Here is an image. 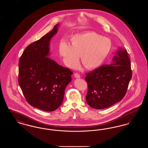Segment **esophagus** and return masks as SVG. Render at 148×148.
<instances>
[{
    "instance_id": "1",
    "label": "esophagus",
    "mask_w": 148,
    "mask_h": 148,
    "mask_svg": "<svg viewBox=\"0 0 148 148\" xmlns=\"http://www.w3.org/2000/svg\"><path fill=\"white\" fill-rule=\"evenodd\" d=\"M74 77H76V78H80V75L78 73H75L74 74Z\"/></svg>"
}]
</instances>
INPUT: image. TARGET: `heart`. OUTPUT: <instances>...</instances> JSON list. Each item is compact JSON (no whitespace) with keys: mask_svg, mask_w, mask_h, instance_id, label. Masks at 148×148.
I'll list each match as a JSON object with an SVG mask.
<instances>
[{"mask_svg":"<svg viewBox=\"0 0 148 148\" xmlns=\"http://www.w3.org/2000/svg\"><path fill=\"white\" fill-rule=\"evenodd\" d=\"M71 45L62 41L59 53L64 63L69 68H75L79 63V56L85 68L97 69L109 56L112 47L111 41L94 32H86L73 35Z\"/></svg>","mask_w":148,"mask_h":148,"instance_id":"heart-1","label":"heart"}]
</instances>
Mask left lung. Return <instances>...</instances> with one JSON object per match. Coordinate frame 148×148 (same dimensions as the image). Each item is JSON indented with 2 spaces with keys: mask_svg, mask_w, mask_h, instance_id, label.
Returning a JSON list of instances; mask_svg holds the SVG:
<instances>
[{
  "mask_svg": "<svg viewBox=\"0 0 148 148\" xmlns=\"http://www.w3.org/2000/svg\"><path fill=\"white\" fill-rule=\"evenodd\" d=\"M109 65L101 66L86 74L87 104L95 109L108 108L119 102L127 92L132 77L127 50L119 48Z\"/></svg>",
  "mask_w": 148,
  "mask_h": 148,
  "instance_id": "1",
  "label": "left lung"
}]
</instances>
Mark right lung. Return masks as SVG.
Wrapping results in <instances>:
<instances>
[{"instance_id": "right-lung-1", "label": "right lung", "mask_w": 148, "mask_h": 148, "mask_svg": "<svg viewBox=\"0 0 148 148\" xmlns=\"http://www.w3.org/2000/svg\"><path fill=\"white\" fill-rule=\"evenodd\" d=\"M59 24L38 40L29 45L19 62L18 82L29 104L45 112L62 105L73 72L49 58L50 42Z\"/></svg>"}]
</instances>
